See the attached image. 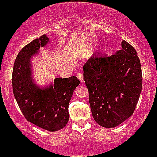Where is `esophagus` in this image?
Masks as SVG:
<instances>
[{
    "label": "esophagus",
    "mask_w": 157,
    "mask_h": 157,
    "mask_svg": "<svg viewBox=\"0 0 157 157\" xmlns=\"http://www.w3.org/2000/svg\"><path fill=\"white\" fill-rule=\"evenodd\" d=\"M76 76H77V78L79 79V81H81V82L83 81V73H82V71H79L78 72H77Z\"/></svg>",
    "instance_id": "1"
}]
</instances>
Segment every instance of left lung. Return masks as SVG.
I'll return each instance as SVG.
<instances>
[{"mask_svg": "<svg viewBox=\"0 0 157 157\" xmlns=\"http://www.w3.org/2000/svg\"><path fill=\"white\" fill-rule=\"evenodd\" d=\"M112 55L96 54L83 66L94 119L114 128L130 117L142 91V69L135 49L123 40Z\"/></svg>", "mask_w": 157, "mask_h": 157, "instance_id": "1", "label": "left lung"}]
</instances>
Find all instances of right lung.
Here are the masks:
<instances>
[{"label": "right lung", "instance_id": "obj_1", "mask_svg": "<svg viewBox=\"0 0 157 157\" xmlns=\"http://www.w3.org/2000/svg\"><path fill=\"white\" fill-rule=\"evenodd\" d=\"M49 42L42 35L25 45L16 57L12 73L14 98L28 121L48 131L63 129L69 120L68 105L80 84L76 76L56 78L54 85L40 88L32 79L31 58Z\"/></svg>", "mask_w": 157, "mask_h": 157}]
</instances>
